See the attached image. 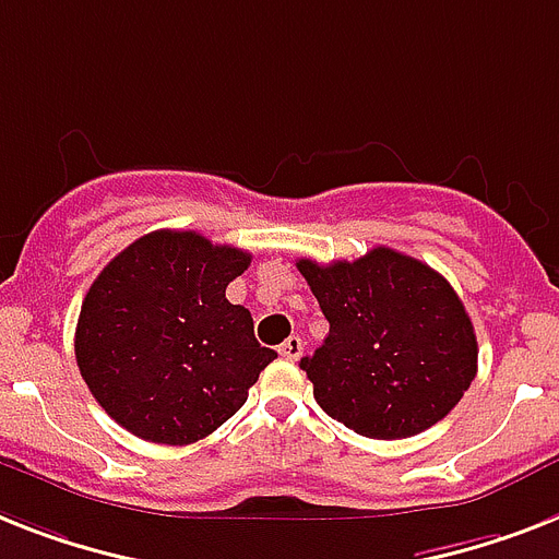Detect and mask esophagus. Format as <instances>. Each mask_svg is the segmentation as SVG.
<instances>
[{
    "mask_svg": "<svg viewBox=\"0 0 559 559\" xmlns=\"http://www.w3.org/2000/svg\"><path fill=\"white\" fill-rule=\"evenodd\" d=\"M302 348H306V345H302V340H299V336H288V340L280 345V354H283L285 359H290V362H294V359L302 357Z\"/></svg>",
    "mask_w": 559,
    "mask_h": 559,
    "instance_id": "esophagus-1",
    "label": "esophagus"
}]
</instances>
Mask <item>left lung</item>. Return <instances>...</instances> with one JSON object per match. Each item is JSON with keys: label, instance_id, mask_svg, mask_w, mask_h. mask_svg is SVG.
Masks as SVG:
<instances>
[{"label": "left lung", "instance_id": "8db88e82", "mask_svg": "<svg viewBox=\"0 0 559 559\" xmlns=\"http://www.w3.org/2000/svg\"><path fill=\"white\" fill-rule=\"evenodd\" d=\"M297 269L331 325L299 359L329 417L371 440H403L463 400L477 377V336L445 276L394 248Z\"/></svg>", "mask_w": 559, "mask_h": 559}]
</instances>
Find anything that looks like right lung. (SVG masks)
<instances>
[{"label": "right lung", "instance_id": "right-lung-1", "mask_svg": "<svg viewBox=\"0 0 559 559\" xmlns=\"http://www.w3.org/2000/svg\"><path fill=\"white\" fill-rule=\"evenodd\" d=\"M251 253L197 230H151L117 253L82 299L76 366L133 437L191 445L246 405L276 357L225 288Z\"/></svg>", "mask_w": 559, "mask_h": 559}]
</instances>
